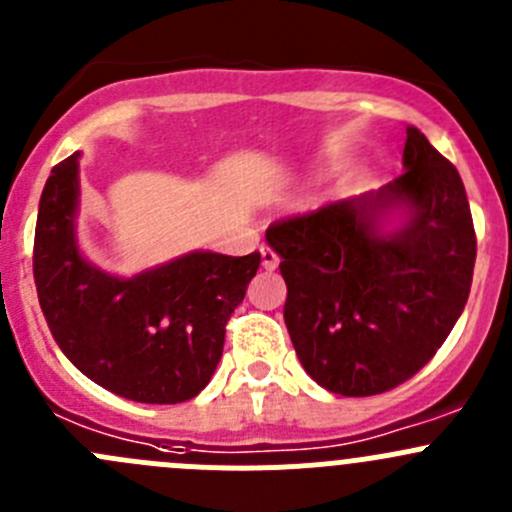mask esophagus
Returning <instances> with one entry per match:
<instances>
[{"label":"esophagus","mask_w":512,"mask_h":512,"mask_svg":"<svg viewBox=\"0 0 512 512\" xmlns=\"http://www.w3.org/2000/svg\"><path fill=\"white\" fill-rule=\"evenodd\" d=\"M261 266H264L266 271H274L276 266H279V256H276L274 248L261 246Z\"/></svg>","instance_id":"1"}]
</instances>
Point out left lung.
Segmentation results:
<instances>
[{
    "mask_svg": "<svg viewBox=\"0 0 512 512\" xmlns=\"http://www.w3.org/2000/svg\"><path fill=\"white\" fill-rule=\"evenodd\" d=\"M402 165L379 191L266 231L296 357L342 397L382 394L420 372L470 294L478 241L460 173L412 125Z\"/></svg>",
    "mask_w": 512,
    "mask_h": 512,
    "instance_id": "1",
    "label": "left lung"
}]
</instances>
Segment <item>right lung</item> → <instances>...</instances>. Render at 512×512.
<instances>
[{"label": "right lung", "instance_id": "add662e5", "mask_svg": "<svg viewBox=\"0 0 512 512\" xmlns=\"http://www.w3.org/2000/svg\"><path fill=\"white\" fill-rule=\"evenodd\" d=\"M80 153L55 165L34 231V284L52 337L85 377L145 405L196 397L218 367L228 316L261 253L191 251L135 276H115L77 243Z\"/></svg>", "mask_w": 512, "mask_h": 512}]
</instances>
